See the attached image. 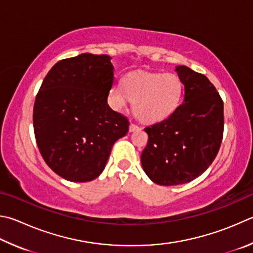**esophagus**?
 I'll list each match as a JSON object with an SVG mask.
<instances>
[{"label":"esophagus","mask_w":253,"mask_h":253,"mask_svg":"<svg viewBox=\"0 0 253 253\" xmlns=\"http://www.w3.org/2000/svg\"><path fill=\"white\" fill-rule=\"evenodd\" d=\"M139 129H140V127L138 125H136V124H130V126H129V131L130 132L139 130Z\"/></svg>","instance_id":"obj_1"}]
</instances>
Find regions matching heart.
<instances>
[{
	"label": "heart",
	"mask_w": 253,
	"mask_h": 253,
	"mask_svg": "<svg viewBox=\"0 0 253 253\" xmlns=\"http://www.w3.org/2000/svg\"><path fill=\"white\" fill-rule=\"evenodd\" d=\"M182 90L181 80L172 73H136L125 77L123 85L112 87L109 100L114 108L122 109L130 98L137 118L154 123L168 117L178 107Z\"/></svg>",
	"instance_id": "b5f03b06"
}]
</instances>
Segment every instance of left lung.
<instances>
[{
  "instance_id": "obj_1",
  "label": "left lung",
  "mask_w": 253,
  "mask_h": 253,
  "mask_svg": "<svg viewBox=\"0 0 253 253\" xmlns=\"http://www.w3.org/2000/svg\"><path fill=\"white\" fill-rule=\"evenodd\" d=\"M176 72L185 86L183 103L145 128L148 142L140 157L147 176L162 186L181 185L204 173L223 136V102L215 87L187 66H177Z\"/></svg>"
}]
</instances>
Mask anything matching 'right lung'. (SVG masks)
<instances>
[{"instance_id": "1", "label": "right lung", "mask_w": 253, "mask_h": 253, "mask_svg": "<svg viewBox=\"0 0 253 253\" xmlns=\"http://www.w3.org/2000/svg\"><path fill=\"white\" fill-rule=\"evenodd\" d=\"M111 59L89 53L62 59L36 95L33 126L40 153L68 181L97 178L115 141L128 131V119L107 104L114 83Z\"/></svg>"}]
</instances>
